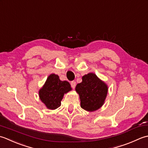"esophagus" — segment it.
<instances>
[{
  "instance_id": "obj_1",
  "label": "esophagus",
  "mask_w": 148,
  "mask_h": 148,
  "mask_svg": "<svg viewBox=\"0 0 148 148\" xmlns=\"http://www.w3.org/2000/svg\"><path fill=\"white\" fill-rule=\"evenodd\" d=\"M71 87L73 89H75V86H76V82L75 81H71Z\"/></svg>"
}]
</instances>
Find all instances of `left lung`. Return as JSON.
Returning <instances> with one entry per match:
<instances>
[{
	"instance_id": "obj_1",
	"label": "left lung",
	"mask_w": 148,
	"mask_h": 148,
	"mask_svg": "<svg viewBox=\"0 0 148 148\" xmlns=\"http://www.w3.org/2000/svg\"><path fill=\"white\" fill-rule=\"evenodd\" d=\"M80 99V107L89 112L99 109L103 105L108 92L107 84L95 73L82 77V82L75 87Z\"/></svg>"
}]
</instances>
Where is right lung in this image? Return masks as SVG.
<instances>
[{"mask_svg": "<svg viewBox=\"0 0 148 148\" xmlns=\"http://www.w3.org/2000/svg\"><path fill=\"white\" fill-rule=\"evenodd\" d=\"M71 90L70 83L61 81L58 75L53 73L48 77L44 86L39 91V96L49 109L54 110L61 106L64 95Z\"/></svg>", "mask_w": 148, "mask_h": 148, "instance_id": "1", "label": "right lung"}]
</instances>
